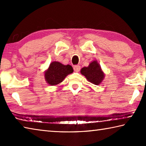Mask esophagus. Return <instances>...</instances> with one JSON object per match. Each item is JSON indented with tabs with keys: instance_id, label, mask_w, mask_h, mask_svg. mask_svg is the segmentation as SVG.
<instances>
[{
	"instance_id": "34e87169",
	"label": "esophagus",
	"mask_w": 146,
	"mask_h": 146,
	"mask_svg": "<svg viewBox=\"0 0 146 146\" xmlns=\"http://www.w3.org/2000/svg\"><path fill=\"white\" fill-rule=\"evenodd\" d=\"M73 69H74V71H76V72H78V71L80 70V66L79 65H75L74 66Z\"/></svg>"
}]
</instances>
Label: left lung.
I'll return each mask as SVG.
<instances>
[{"label": "left lung", "instance_id": "8db88e82", "mask_svg": "<svg viewBox=\"0 0 146 146\" xmlns=\"http://www.w3.org/2000/svg\"><path fill=\"white\" fill-rule=\"evenodd\" d=\"M80 73L88 82L94 85H99L104 78V73L97 61L90 62L87 67L82 68Z\"/></svg>", "mask_w": 146, "mask_h": 146}]
</instances>
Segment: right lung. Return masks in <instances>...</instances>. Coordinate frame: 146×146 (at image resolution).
Instances as JSON below:
<instances>
[{"instance_id": "add662e5", "label": "right lung", "mask_w": 146, "mask_h": 146, "mask_svg": "<svg viewBox=\"0 0 146 146\" xmlns=\"http://www.w3.org/2000/svg\"><path fill=\"white\" fill-rule=\"evenodd\" d=\"M73 72V68L70 64L64 65L59 62L54 61L51 62L49 67L45 71V79L50 85H56Z\"/></svg>"}]
</instances>
